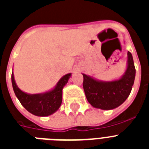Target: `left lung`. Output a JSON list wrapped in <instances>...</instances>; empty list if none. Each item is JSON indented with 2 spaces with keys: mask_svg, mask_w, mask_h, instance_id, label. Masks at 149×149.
Listing matches in <instances>:
<instances>
[{
  "mask_svg": "<svg viewBox=\"0 0 149 149\" xmlns=\"http://www.w3.org/2000/svg\"><path fill=\"white\" fill-rule=\"evenodd\" d=\"M127 55V70L118 81L101 82L83 74L84 92L92 106L102 110H112L127 99L132 89L136 74L132 54L128 51Z\"/></svg>",
  "mask_w": 149,
  "mask_h": 149,
  "instance_id": "1",
  "label": "left lung"
}]
</instances>
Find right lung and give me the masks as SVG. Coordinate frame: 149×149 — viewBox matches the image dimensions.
Masks as SVG:
<instances>
[{
	"mask_svg": "<svg viewBox=\"0 0 149 149\" xmlns=\"http://www.w3.org/2000/svg\"><path fill=\"white\" fill-rule=\"evenodd\" d=\"M71 74L63 76L53 90L44 94L28 95L18 89L12 73V84L15 95L22 106L30 113L38 116H47L58 110L62 103V90L68 82Z\"/></svg>",
	"mask_w": 149,
	"mask_h": 149,
	"instance_id": "1",
	"label": "right lung"
}]
</instances>
